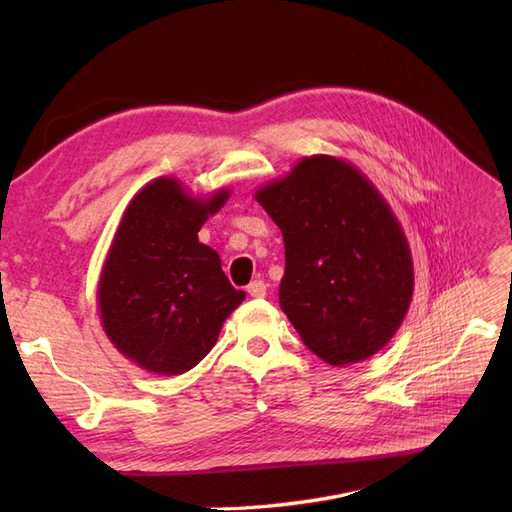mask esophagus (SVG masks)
<instances>
[{
    "label": "esophagus",
    "mask_w": 512,
    "mask_h": 512,
    "mask_svg": "<svg viewBox=\"0 0 512 512\" xmlns=\"http://www.w3.org/2000/svg\"><path fill=\"white\" fill-rule=\"evenodd\" d=\"M247 294H250V297H254V299L267 297V284L262 280H254L250 286H247Z\"/></svg>",
    "instance_id": "esophagus-1"
}]
</instances>
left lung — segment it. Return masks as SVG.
Returning a JSON list of instances; mask_svg holds the SVG:
<instances>
[{"label": "left lung", "mask_w": 512, "mask_h": 512, "mask_svg": "<svg viewBox=\"0 0 512 512\" xmlns=\"http://www.w3.org/2000/svg\"><path fill=\"white\" fill-rule=\"evenodd\" d=\"M254 198L282 230L280 305L303 344L335 367L389 344L408 314L414 265L376 185L342 158L312 156Z\"/></svg>", "instance_id": "1"}]
</instances>
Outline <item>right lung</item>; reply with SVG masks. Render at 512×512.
I'll use <instances>...</instances> for the list:
<instances>
[{
	"mask_svg": "<svg viewBox=\"0 0 512 512\" xmlns=\"http://www.w3.org/2000/svg\"><path fill=\"white\" fill-rule=\"evenodd\" d=\"M228 196L226 188L192 196L179 179L158 177L123 211L100 273L98 307L111 344L151 374L196 367L245 299L230 286L218 252L198 241Z\"/></svg>",
	"mask_w": 512,
	"mask_h": 512,
	"instance_id": "1",
	"label": "right lung"
}]
</instances>
